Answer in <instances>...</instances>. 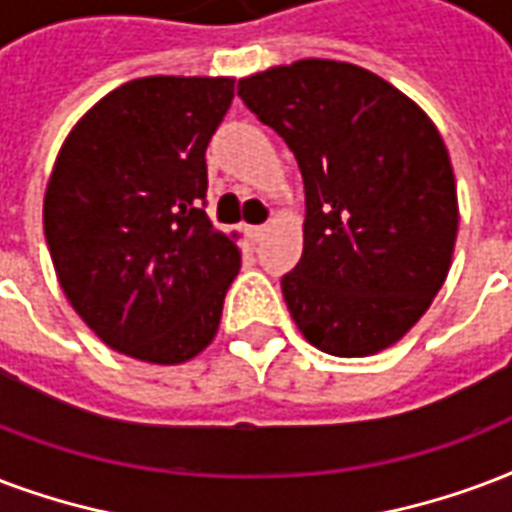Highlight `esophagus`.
<instances>
[{
    "instance_id": "1",
    "label": "esophagus",
    "mask_w": 512,
    "mask_h": 512,
    "mask_svg": "<svg viewBox=\"0 0 512 512\" xmlns=\"http://www.w3.org/2000/svg\"><path fill=\"white\" fill-rule=\"evenodd\" d=\"M263 236H265L263 225H249V228H247V239L252 241V244H257V241L263 239Z\"/></svg>"
}]
</instances>
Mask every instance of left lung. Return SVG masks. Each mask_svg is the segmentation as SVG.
Returning <instances> with one entry per match:
<instances>
[{"mask_svg": "<svg viewBox=\"0 0 512 512\" xmlns=\"http://www.w3.org/2000/svg\"><path fill=\"white\" fill-rule=\"evenodd\" d=\"M239 96L303 177V255L282 276L298 330L335 357L400 341L446 282L459 228L435 123L378 74L327 58L244 77Z\"/></svg>", "mask_w": 512, "mask_h": 512, "instance_id": "1", "label": "left lung"}]
</instances>
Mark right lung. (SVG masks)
I'll return each instance as SVG.
<instances>
[{
	"label": "right lung",
	"mask_w": 512,
	"mask_h": 512,
	"mask_svg": "<svg viewBox=\"0 0 512 512\" xmlns=\"http://www.w3.org/2000/svg\"><path fill=\"white\" fill-rule=\"evenodd\" d=\"M230 77H142L66 136L45 193L61 290L101 341L177 365L212 343L241 255L206 217V147Z\"/></svg>",
	"instance_id": "right-lung-1"
}]
</instances>
